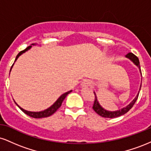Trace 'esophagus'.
<instances>
[{
    "label": "esophagus",
    "mask_w": 151,
    "mask_h": 151,
    "mask_svg": "<svg viewBox=\"0 0 151 151\" xmlns=\"http://www.w3.org/2000/svg\"><path fill=\"white\" fill-rule=\"evenodd\" d=\"M81 85L82 87H89V86L91 85V81H90L89 79H84V80L81 82Z\"/></svg>",
    "instance_id": "34e87169"
}]
</instances>
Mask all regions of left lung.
<instances>
[{
	"mask_svg": "<svg viewBox=\"0 0 151 151\" xmlns=\"http://www.w3.org/2000/svg\"><path fill=\"white\" fill-rule=\"evenodd\" d=\"M126 58H129V60H131V61H132L133 63H134L135 65H136L137 67L139 68V70H140V72H141V66H140L139 60H138V58H137L136 55H133V53L129 52L126 55ZM141 75H142V74H141ZM141 86H140L139 90H141ZM93 93H94V95H95V99H94V102H93V105L92 108L96 114H98L99 115H100L101 116L104 117V118H116L118 116H122V115H124V114H125L126 113H127L130 109L132 108L133 106L134 105V104L136 103L137 99H138V94H139V91H138V94H137L136 98H135L134 99H133L129 105L126 106L124 107V108L119 109V110L115 111H110L106 110V109H104L103 107H102L99 104V101L97 100V97H96V93H95L94 91H93Z\"/></svg>",
	"mask_w": 151,
	"mask_h": 151,
	"instance_id": "1",
	"label": "left lung"
}]
</instances>
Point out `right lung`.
I'll use <instances>...</instances> for the list:
<instances>
[{
  "mask_svg": "<svg viewBox=\"0 0 151 151\" xmlns=\"http://www.w3.org/2000/svg\"><path fill=\"white\" fill-rule=\"evenodd\" d=\"M35 45V44H32L30 46L27 47L26 48L25 50H22V51L18 53V55L16 56V58H15V62L16 61L17 59H18V58H19V57H20V55H22V53L25 52L26 51H27V50H30V48L32 47V45ZM13 65H14V64H13V65H12L11 68H10V71H11V69H12V67H13ZM71 91H72V90H70V91H67V92H66V93H63V94H62L61 96H60V97L58 98V99L57 100V101H55V103H54L51 106L49 107V108H48V109H45V110L42 111H38V112L28 111H26V110H25V109H23L22 108H21V107H20V106L18 105V104H17L16 102H15V101H15V103L16 104V105L18 106L19 108H20V110H21L22 112H24V113H25V114H27V116H29L32 117V118H35V119H40V118H45V117H47V116H50L52 115V114H53L54 113H55V112L56 111L58 110V109L59 108H60V106H61L62 101H64V99H65L66 96H67V94H69V93H70L71 92Z\"/></svg>",
  "mask_w": 151,
  "mask_h": 151,
  "instance_id": "1",
  "label": "right lung"
}]
</instances>
